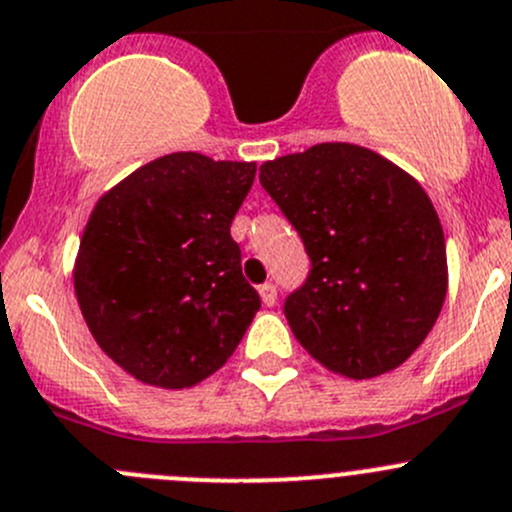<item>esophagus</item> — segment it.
Instances as JSON below:
<instances>
[{
	"instance_id": "34e87169",
	"label": "esophagus",
	"mask_w": 512,
	"mask_h": 512,
	"mask_svg": "<svg viewBox=\"0 0 512 512\" xmlns=\"http://www.w3.org/2000/svg\"><path fill=\"white\" fill-rule=\"evenodd\" d=\"M260 297L267 307H272L277 302V287L272 282H265V285H260Z\"/></svg>"
}]
</instances>
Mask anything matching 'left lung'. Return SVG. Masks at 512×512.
<instances>
[{
  "label": "left lung",
  "instance_id": "left-lung-1",
  "mask_svg": "<svg viewBox=\"0 0 512 512\" xmlns=\"http://www.w3.org/2000/svg\"><path fill=\"white\" fill-rule=\"evenodd\" d=\"M260 182L312 262L305 285L285 300L300 345L352 380L403 365L448 292L443 225L420 182L347 142L265 162Z\"/></svg>",
  "mask_w": 512,
  "mask_h": 512
}]
</instances>
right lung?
<instances>
[{
    "label": "right lung",
    "mask_w": 512,
    "mask_h": 512,
    "mask_svg": "<svg viewBox=\"0 0 512 512\" xmlns=\"http://www.w3.org/2000/svg\"><path fill=\"white\" fill-rule=\"evenodd\" d=\"M255 172V162L172 152L94 205L74 295L104 355L135 380L192 388L240 345L260 295L242 277L230 225Z\"/></svg>",
    "instance_id": "add662e5"
}]
</instances>
